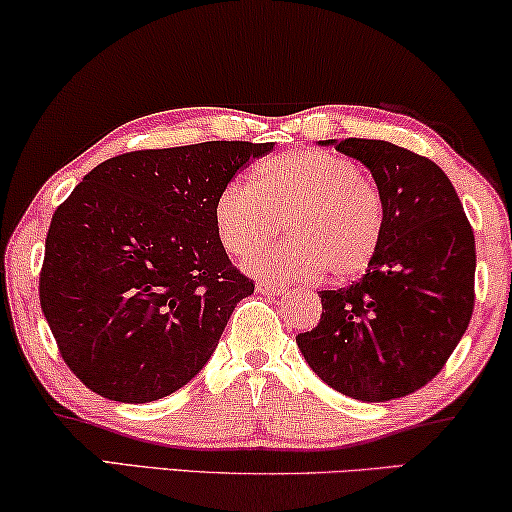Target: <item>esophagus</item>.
<instances>
[{"instance_id": "1", "label": "esophagus", "mask_w": 512, "mask_h": 512, "mask_svg": "<svg viewBox=\"0 0 512 512\" xmlns=\"http://www.w3.org/2000/svg\"><path fill=\"white\" fill-rule=\"evenodd\" d=\"M256 291L258 293H268V296H282V293L286 291V286L282 282H275V279L261 277L256 282Z\"/></svg>"}]
</instances>
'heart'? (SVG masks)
Segmentation results:
<instances>
[{
	"instance_id": "heart-1",
	"label": "heart",
	"mask_w": 512,
	"mask_h": 512,
	"mask_svg": "<svg viewBox=\"0 0 512 512\" xmlns=\"http://www.w3.org/2000/svg\"><path fill=\"white\" fill-rule=\"evenodd\" d=\"M223 249L249 258L284 230L282 247L254 258L258 275H361L382 242V200L354 160L331 151H289L256 167L254 184L233 179L214 202Z\"/></svg>"
}]
</instances>
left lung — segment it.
Wrapping results in <instances>:
<instances>
[{"instance_id": "obj_1", "label": "left lung", "mask_w": 512, "mask_h": 512, "mask_svg": "<svg viewBox=\"0 0 512 512\" xmlns=\"http://www.w3.org/2000/svg\"><path fill=\"white\" fill-rule=\"evenodd\" d=\"M361 160L382 200V242L366 275L319 291L321 319L296 335L307 366L340 394L382 403L436 377L475 303V237L433 160L382 139H326Z\"/></svg>"}]
</instances>
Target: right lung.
Instances as JSON below:
<instances>
[{"label":"right lung","mask_w":512,"mask_h":512,"mask_svg":"<svg viewBox=\"0 0 512 512\" xmlns=\"http://www.w3.org/2000/svg\"><path fill=\"white\" fill-rule=\"evenodd\" d=\"M272 142L130 151L55 209L39 300L62 359L90 391L149 403L191 382L254 279L216 233V195Z\"/></svg>","instance_id":"add662e5"}]
</instances>
